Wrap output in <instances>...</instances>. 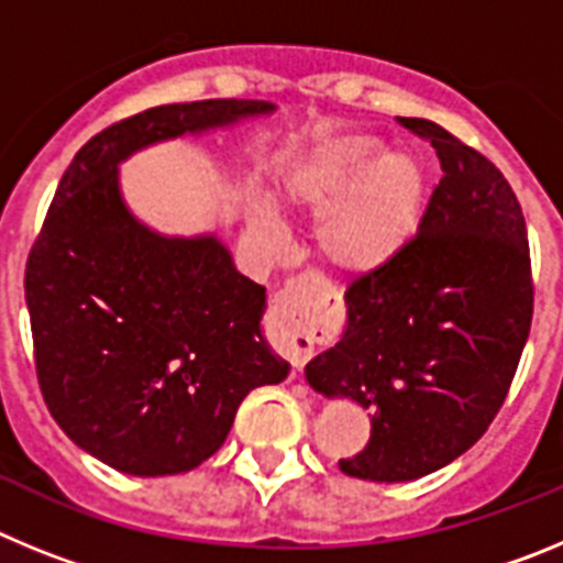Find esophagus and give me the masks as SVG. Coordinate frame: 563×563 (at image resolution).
Here are the masks:
<instances>
[{
    "instance_id": "34e87169",
    "label": "esophagus",
    "mask_w": 563,
    "mask_h": 563,
    "mask_svg": "<svg viewBox=\"0 0 563 563\" xmlns=\"http://www.w3.org/2000/svg\"><path fill=\"white\" fill-rule=\"evenodd\" d=\"M305 301H307V282L292 278L290 285L276 296V305L271 307L267 316V341L273 350L282 352L292 363V369H301L312 355V335L305 327Z\"/></svg>"
}]
</instances>
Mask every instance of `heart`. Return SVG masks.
<instances>
[{"label":"heart","mask_w":563,"mask_h":563,"mask_svg":"<svg viewBox=\"0 0 563 563\" xmlns=\"http://www.w3.org/2000/svg\"><path fill=\"white\" fill-rule=\"evenodd\" d=\"M380 152L372 134H338L290 163L276 186V206L321 213L316 247L343 276L380 271L409 242L420 220L426 177L415 157ZM251 225L273 233L267 208H253Z\"/></svg>","instance_id":"heart-1"}]
</instances>
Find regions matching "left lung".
I'll return each mask as SVG.
<instances>
[{
    "instance_id": "1",
    "label": "left lung",
    "mask_w": 563,
    "mask_h": 563,
    "mask_svg": "<svg viewBox=\"0 0 563 563\" xmlns=\"http://www.w3.org/2000/svg\"><path fill=\"white\" fill-rule=\"evenodd\" d=\"M400 126L442 166L417 236L346 290V330L307 363L318 395L369 411L346 476L411 482L465 454L494 422L533 321L525 213L485 154L422 118Z\"/></svg>"
}]
</instances>
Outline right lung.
Instances as JSON below:
<instances>
[{
  "mask_svg": "<svg viewBox=\"0 0 563 563\" xmlns=\"http://www.w3.org/2000/svg\"><path fill=\"white\" fill-rule=\"evenodd\" d=\"M271 101L166 103L112 123L64 172L24 271L36 375L78 449L132 476L217 454L239 402L290 363L262 335L265 287L220 236H166L123 202L118 166L152 143L233 126Z\"/></svg>",
  "mask_w": 563,
  "mask_h": 563,
  "instance_id": "obj_1",
  "label": "right lung"
}]
</instances>
